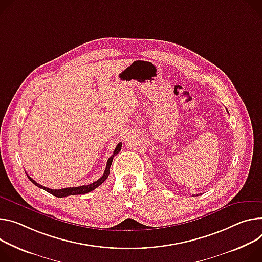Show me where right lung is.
Instances as JSON below:
<instances>
[{"mask_svg":"<svg viewBox=\"0 0 262 262\" xmlns=\"http://www.w3.org/2000/svg\"><path fill=\"white\" fill-rule=\"evenodd\" d=\"M121 146H122V143H119V144L116 146V148H115V150H114V154L108 158L107 163H106V168H105V170H104L103 176H102L99 180H97L96 182H94V183L89 184V185H83V186H79V187H69V188H63V189H50V188H47V187H45V186H42V185L37 184V183H36L33 179H31L28 174H27V177H28V179H29L35 186H37V187H39V188L46 190L47 192L51 193L52 195H54V196H56V198H64V196L76 195V194H84V193L91 192L92 190H94V189H96L98 186H100V185L107 179V177H108V174H110V168H111V165H112V162H113V158H114L116 155H118V152L121 150Z\"/></svg>","mask_w":262,"mask_h":262,"instance_id":"obj_1","label":"right lung"}]
</instances>
